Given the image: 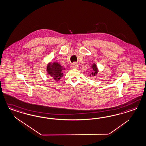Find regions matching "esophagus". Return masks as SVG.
<instances>
[{
    "label": "esophagus",
    "mask_w": 146,
    "mask_h": 146,
    "mask_svg": "<svg viewBox=\"0 0 146 146\" xmlns=\"http://www.w3.org/2000/svg\"><path fill=\"white\" fill-rule=\"evenodd\" d=\"M71 66H72V68H74V69H77V68H78V64L76 63H74L72 64Z\"/></svg>",
    "instance_id": "esophagus-1"
}]
</instances>
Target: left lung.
<instances>
[{
    "label": "left lung",
    "instance_id": "8db88e82",
    "mask_svg": "<svg viewBox=\"0 0 146 146\" xmlns=\"http://www.w3.org/2000/svg\"><path fill=\"white\" fill-rule=\"evenodd\" d=\"M92 68H93V70L94 71V72H92L91 73V75L93 76L96 75V74H97V72H98V69H97V67L96 66V64H93V66H92Z\"/></svg>",
    "mask_w": 146,
    "mask_h": 146
}]
</instances>
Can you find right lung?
Segmentation results:
<instances>
[{
    "label": "right lung",
    "instance_id": "add662e5",
    "mask_svg": "<svg viewBox=\"0 0 146 146\" xmlns=\"http://www.w3.org/2000/svg\"><path fill=\"white\" fill-rule=\"evenodd\" d=\"M63 67L57 62L49 63L47 66V70L48 74L55 80H58L62 77L63 73L62 72Z\"/></svg>",
    "mask_w": 146,
    "mask_h": 146
}]
</instances>
